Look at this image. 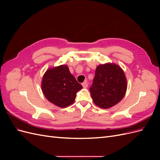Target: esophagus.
Wrapping results in <instances>:
<instances>
[{
	"mask_svg": "<svg viewBox=\"0 0 160 160\" xmlns=\"http://www.w3.org/2000/svg\"><path fill=\"white\" fill-rule=\"evenodd\" d=\"M82 85H83V87L84 88H88V82H87V81H85V82H83V83H82Z\"/></svg>",
	"mask_w": 160,
	"mask_h": 160,
	"instance_id": "esophagus-1",
	"label": "esophagus"
}]
</instances>
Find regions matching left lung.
Segmentation results:
<instances>
[{
    "mask_svg": "<svg viewBox=\"0 0 160 160\" xmlns=\"http://www.w3.org/2000/svg\"><path fill=\"white\" fill-rule=\"evenodd\" d=\"M127 89L123 71L115 64L107 63L97 67L89 91L95 105L108 109L123 99Z\"/></svg>",
    "mask_w": 160,
    "mask_h": 160,
    "instance_id": "left-lung-1",
    "label": "left lung"
}]
</instances>
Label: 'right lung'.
<instances>
[{"mask_svg": "<svg viewBox=\"0 0 160 160\" xmlns=\"http://www.w3.org/2000/svg\"><path fill=\"white\" fill-rule=\"evenodd\" d=\"M42 93L50 102L66 108L74 102L77 91L83 88L70 72L67 65L48 69L43 75Z\"/></svg>", "mask_w": 160, "mask_h": 160, "instance_id": "obj_1", "label": "right lung"}]
</instances>
